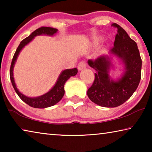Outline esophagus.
Returning <instances> with one entry per match:
<instances>
[{"instance_id": "esophagus-1", "label": "esophagus", "mask_w": 152, "mask_h": 152, "mask_svg": "<svg viewBox=\"0 0 152 152\" xmlns=\"http://www.w3.org/2000/svg\"><path fill=\"white\" fill-rule=\"evenodd\" d=\"M86 64L85 61H80V62L78 65V68L79 70H83V69L86 68Z\"/></svg>"}]
</instances>
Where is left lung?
Instances as JSON below:
<instances>
[{
	"label": "left lung",
	"instance_id": "8db88e82",
	"mask_svg": "<svg viewBox=\"0 0 152 152\" xmlns=\"http://www.w3.org/2000/svg\"><path fill=\"white\" fill-rule=\"evenodd\" d=\"M111 26L117 28V33L114 46L109 53L122 60L125 72L121 78L114 81L109 76L110 61L109 56H101L94 60H88V65L96 70V73L87 95L95 104L112 108L124 103L136 91L141 77L142 61L137 43L119 25L113 23Z\"/></svg>",
	"mask_w": 152,
	"mask_h": 152
}]
</instances>
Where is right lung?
I'll return each mask as SVG.
<instances>
[{"label":"right lung","instance_id":"add662e5","mask_svg":"<svg viewBox=\"0 0 152 152\" xmlns=\"http://www.w3.org/2000/svg\"><path fill=\"white\" fill-rule=\"evenodd\" d=\"M58 31L57 29L52 27H42L38 28L37 29L34 31L29 37H27L24 39L20 43L19 45L18 46L16 51H15L13 58H12L11 68H10V78H11V83L12 86L15 89V92H17L18 96H19L20 99L23 101L27 103L28 105L32 107L33 108H38V109H44V108L50 107L56 104V103L60 101L62 99L64 95V84L70 78L71 76H75L78 73L77 68L73 69H67L64 70L59 76L57 82H56L54 86L51 88L50 91L42 96L30 98L25 96L24 94L19 91L17 89L16 84H15V80L13 78V68L15 64V61L17 60V58L19 56L20 50L23 48L25 45L28 44L31 41L35 36L39 35H53V34Z\"/></svg>","mask_w":152,"mask_h":152}]
</instances>
